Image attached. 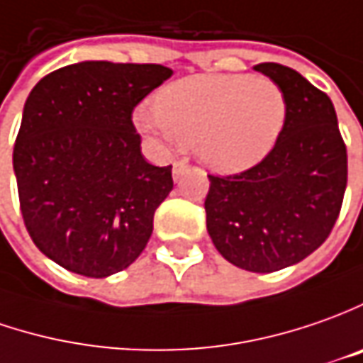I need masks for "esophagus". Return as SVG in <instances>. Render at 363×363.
<instances>
[{
	"mask_svg": "<svg viewBox=\"0 0 363 363\" xmlns=\"http://www.w3.org/2000/svg\"><path fill=\"white\" fill-rule=\"evenodd\" d=\"M184 169H186V160H177V162H174V167H172V179H174V181H179V179H181V174L184 172Z\"/></svg>",
	"mask_w": 363,
	"mask_h": 363,
	"instance_id": "34e87169",
	"label": "esophagus"
}]
</instances>
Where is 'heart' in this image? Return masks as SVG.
<instances>
[{"label": "heart", "instance_id": "heart-1", "mask_svg": "<svg viewBox=\"0 0 363 363\" xmlns=\"http://www.w3.org/2000/svg\"><path fill=\"white\" fill-rule=\"evenodd\" d=\"M287 98L271 78L249 74H203L167 86L155 110L140 106L134 122L143 132L194 146L199 160L220 174L257 167L281 138Z\"/></svg>", "mask_w": 363, "mask_h": 363}]
</instances>
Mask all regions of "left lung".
I'll use <instances>...</instances> for the list:
<instances>
[{
  "label": "left lung",
  "instance_id": "1",
  "mask_svg": "<svg viewBox=\"0 0 363 363\" xmlns=\"http://www.w3.org/2000/svg\"><path fill=\"white\" fill-rule=\"evenodd\" d=\"M255 69L285 92V128L257 167L208 177L206 231L235 267L271 273L303 261L328 239L344 201L347 155L328 94L281 64Z\"/></svg>",
  "mask_w": 363,
  "mask_h": 363
}]
</instances>
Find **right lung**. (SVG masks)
I'll list each match as a JSON object with an SVG mask.
<instances>
[{"mask_svg": "<svg viewBox=\"0 0 363 363\" xmlns=\"http://www.w3.org/2000/svg\"><path fill=\"white\" fill-rule=\"evenodd\" d=\"M170 76L160 64L78 62L33 86L13 172L26 229L60 267L102 279L144 251L172 167L144 160L132 110Z\"/></svg>", "mask_w": 363, "mask_h": 363, "instance_id": "add662e5", "label": "right lung"}]
</instances>
